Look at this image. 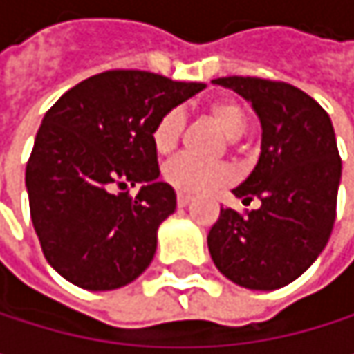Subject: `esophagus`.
<instances>
[{
    "instance_id": "esophagus-1",
    "label": "esophagus",
    "mask_w": 354,
    "mask_h": 354,
    "mask_svg": "<svg viewBox=\"0 0 354 354\" xmlns=\"http://www.w3.org/2000/svg\"><path fill=\"white\" fill-rule=\"evenodd\" d=\"M178 205H180V207H186V205H190V201H192V196H190V194H182V192H180V194H178Z\"/></svg>"
}]
</instances>
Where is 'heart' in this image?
Listing matches in <instances>:
<instances>
[{
	"instance_id": "b5f03b06",
	"label": "heart",
	"mask_w": 354,
	"mask_h": 354,
	"mask_svg": "<svg viewBox=\"0 0 354 354\" xmlns=\"http://www.w3.org/2000/svg\"><path fill=\"white\" fill-rule=\"evenodd\" d=\"M207 112L230 139H238L246 131V112L234 100H215L209 104ZM182 129H184V114L180 108L164 112L151 129L153 149L160 156L172 153L180 141ZM162 176L180 192L198 194L225 186L234 178V172L225 164H205L190 156H178L164 166Z\"/></svg>"
}]
</instances>
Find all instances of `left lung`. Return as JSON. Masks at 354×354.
<instances>
[{
	"label": "left lung",
	"mask_w": 354,
	"mask_h": 354,
	"mask_svg": "<svg viewBox=\"0 0 354 354\" xmlns=\"http://www.w3.org/2000/svg\"><path fill=\"white\" fill-rule=\"evenodd\" d=\"M213 84L246 98L260 118V158L232 192L260 198L246 215L221 209L207 236L221 274L240 287L272 291L301 277L328 244L342 162L328 112L299 88L260 77Z\"/></svg>",
	"instance_id": "1"
}]
</instances>
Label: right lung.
Masks as SVG:
<instances>
[{
	"instance_id": "obj_1",
	"label": "right lung",
	"mask_w": 354,
	"mask_h": 354,
	"mask_svg": "<svg viewBox=\"0 0 354 354\" xmlns=\"http://www.w3.org/2000/svg\"><path fill=\"white\" fill-rule=\"evenodd\" d=\"M205 84L112 69L65 92L42 118L26 164L30 217L46 262L69 283L110 291L153 260L158 227L176 211L160 182L156 120ZM143 183L135 199L116 185Z\"/></svg>"
}]
</instances>
